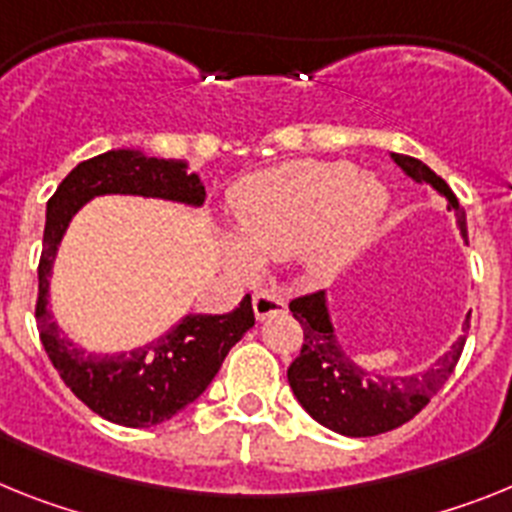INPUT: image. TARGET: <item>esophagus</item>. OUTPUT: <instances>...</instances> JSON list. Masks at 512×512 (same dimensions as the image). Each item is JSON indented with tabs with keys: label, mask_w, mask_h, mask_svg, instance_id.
<instances>
[{
	"label": "esophagus",
	"mask_w": 512,
	"mask_h": 512,
	"mask_svg": "<svg viewBox=\"0 0 512 512\" xmlns=\"http://www.w3.org/2000/svg\"><path fill=\"white\" fill-rule=\"evenodd\" d=\"M252 306H255V317L257 319H268V317H275V314H286L288 304L286 299H283L281 293L275 291H257L255 299H252Z\"/></svg>",
	"instance_id": "34e87169"
}]
</instances>
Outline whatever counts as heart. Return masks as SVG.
<instances>
[{
	"label": "heart",
	"instance_id": "heart-1",
	"mask_svg": "<svg viewBox=\"0 0 512 512\" xmlns=\"http://www.w3.org/2000/svg\"><path fill=\"white\" fill-rule=\"evenodd\" d=\"M389 206V190L348 162H291L244 177L231 190L239 244L229 247L239 268L299 252L317 278L361 250Z\"/></svg>",
	"mask_w": 512,
	"mask_h": 512
}]
</instances>
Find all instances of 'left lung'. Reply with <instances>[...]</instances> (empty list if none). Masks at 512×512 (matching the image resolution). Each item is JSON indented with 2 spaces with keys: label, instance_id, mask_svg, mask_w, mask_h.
Segmentation results:
<instances>
[{
  "label": "left lung",
  "instance_id": "8db88e82",
  "mask_svg": "<svg viewBox=\"0 0 512 512\" xmlns=\"http://www.w3.org/2000/svg\"><path fill=\"white\" fill-rule=\"evenodd\" d=\"M415 182H430L441 195H446L456 211L461 237H466V213L459 206L456 195L446 182L430 170L420 159L407 154H391ZM293 319L304 330V345L299 358L288 366V384L299 404L319 425L350 438H368V435L389 433L404 422H410L430 399L443 389L448 376L464 350V337L453 342L443 358L433 363L428 371L415 376H386L353 363L332 330L330 311L324 291L304 293L291 304Z\"/></svg>",
  "mask_w": 512,
  "mask_h": 512
}]
</instances>
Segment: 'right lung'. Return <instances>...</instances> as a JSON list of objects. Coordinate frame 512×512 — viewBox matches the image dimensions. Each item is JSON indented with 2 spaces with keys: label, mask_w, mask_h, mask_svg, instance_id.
Listing matches in <instances>:
<instances>
[{
  "label": "right lung",
  "mask_w": 512,
  "mask_h": 512,
  "mask_svg": "<svg viewBox=\"0 0 512 512\" xmlns=\"http://www.w3.org/2000/svg\"><path fill=\"white\" fill-rule=\"evenodd\" d=\"M123 193L201 206V177L180 159L144 157L118 149L77 164L46 206L43 252L38 262L35 324L64 384L92 412L126 428H149L170 420L201 397L229 353L252 324V296L229 314H190L146 348L118 355L84 353L66 340L48 311V275L71 216L95 195Z\"/></svg>",
  "instance_id": "right-lung-1"
}]
</instances>
